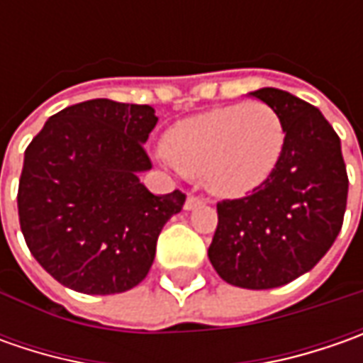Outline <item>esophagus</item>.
<instances>
[{"label": "esophagus", "mask_w": 363, "mask_h": 363, "mask_svg": "<svg viewBox=\"0 0 363 363\" xmlns=\"http://www.w3.org/2000/svg\"><path fill=\"white\" fill-rule=\"evenodd\" d=\"M203 198H200V196H194V194H189L188 200H186V210H196V208H200V206H203Z\"/></svg>", "instance_id": "obj_1"}]
</instances>
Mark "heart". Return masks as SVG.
<instances>
[{
  "mask_svg": "<svg viewBox=\"0 0 363 363\" xmlns=\"http://www.w3.org/2000/svg\"><path fill=\"white\" fill-rule=\"evenodd\" d=\"M285 139V123L272 106L238 103L177 121L163 149L182 174L203 175L212 194L238 198L271 177Z\"/></svg>",
  "mask_w": 363,
  "mask_h": 363,
  "instance_id": "b5f03b06",
  "label": "heart"
}]
</instances>
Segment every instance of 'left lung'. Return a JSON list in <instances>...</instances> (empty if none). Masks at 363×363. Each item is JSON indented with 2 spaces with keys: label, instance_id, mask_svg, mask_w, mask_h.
<instances>
[{
  "label": "left lung",
  "instance_id": "left-lung-1",
  "mask_svg": "<svg viewBox=\"0 0 363 363\" xmlns=\"http://www.w3.org/2000/svg\"><path fill=\"white\" fill-rule=\"evenodd\" d=\"M285 123V149L250 196L218 202L208 257L234 286L274 289L311 271L342 230L347 172L337 133L319 108L279 89L250 92Z\"/></svg>",
  "mask_w": 363,
  "mask_h": 363
}]
</instances>
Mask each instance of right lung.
Returning a JSON list of instances; mask_svg holds the SVG:
<instances>
[{
  "label": "right lung",
  "instance_id": "right-lung-1",
  "mask_svg": "<svg viewBox=\"0 0 363 363\" xmlns=\"http://www.w3.org/2000/svg\"><path fill=\"white\" fill-rule=\"evenodd\" d=\"M157 125L149 105L92 99L52 115L23 155L18 214L34 258L64 286L115 295L137 286L161 228L186 194L155 196L139 182Z\"/></svg>",
  "mask_w": 363,
  "mask_h": 363
}]
</instances>
